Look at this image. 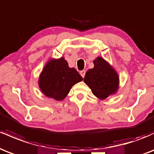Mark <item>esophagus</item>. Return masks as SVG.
I'll list each match as a JSON object with an SVG mask.
<instances>
[{
    "label": "esophagus",
    "mask_w": 154,
    "mask_h": 154,
    "mask_svg": "<svg viewBox=\"0 0 154 154\" xmlns=\"http://www.w3.org/2000/svg\"><path fill=\"white\" fill-rule=\"evenodd\" d=\"M80 75L82 76L83 78H84L85 75V70H82V71H81L80 72Z\"/></svg>",
    "instance_id": "1"
}]
</instances>
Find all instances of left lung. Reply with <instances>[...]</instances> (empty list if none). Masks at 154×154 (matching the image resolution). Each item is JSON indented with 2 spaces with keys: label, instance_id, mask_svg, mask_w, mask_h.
<instances>
[{
  "label": "left lung",
  "instance_id": "obj_1",
  "mask_svg": "<svg viewBox=\"0 0 154 154\" xmlns=\"http://www.w3.org/2000/svg\"><path fill=\"white\" fill-rule=\"evenodd\" d=\"M93 63L94 67L88 70L84 78L93 94L100 100L116 94L119 89V77L114 67L100 56L93 61Z\"/></svg>",
  "mask_w": 154,
  "mask_h": 154
}]
</instances>
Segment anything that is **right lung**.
I'll list each match as a JSON object with an SVG mask.
<instances>
[{
  "label": "right lung",
  "mask_w": 154,
  "mask_h": 154,
  "mask_svg": "<svg viewBox=\"0 0 154 154\" xmlns=\"http://www.w3.org/2000/svg\"><path fill=\"white\" fill-rule=\"evenodd\" d=\"M82 79L78 72L75 68H70L64 58L61 57L48 61L39 77L38 85L48 98L62 100L72 86Z\"/></svg>",
  "instance_id": "right-lung-1"
}]
</instances>
